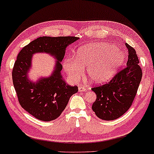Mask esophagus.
<instances>
[{
    "instance_id": "1",
    "label": "esophagus",
    "mask_w": 154,
    "mask_h": 154,
    "mask_svg": "<svg viewBox=\"0 0 154 154\" xmlns=\"http://www.w3.org/2000/svg\"><path fill=\"white\" fill-rule=\"evenodd\" d=\"M87 90L86 89V87H84V86H80L79 87V91H81V92H83V91H86Z\"/></svg>"
}]
</instances>
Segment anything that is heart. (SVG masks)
I'll return each mask as SVG.
<instances>
[{"label": "heart", "instance_id": "obj_1", "mask_svg": "<svg viewBox=\"0 0 154 154\" xmlns=\"http://www.w3.org/2000/svg\"><path fill=\"white\" fill-rule=\"evenodd\" d=\"M76 60L66 58L63 68L71 79L77 80L87 68L88 77L94 82L105 81L115 73L124 60V54L115 45L97 43L81 47Z\"/></svg>", "mask_w": 154, "mask_h": 154}]
</instances>
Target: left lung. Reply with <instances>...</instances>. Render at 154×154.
<instances>
[{
	"label": "left lung",
	"instance_id": "1",
	"mask_svg": "<svg viewBox=\"0 0 154 154\" xmlns=\"http://www.w3.org/2000/svg\"><path fill=\"white\" fill-rule=\"evenodd\" d=\"M126 45L128 50L126 66L109 82L91 88L96 94L92 109L102 120H114L124 114L132 105L141 81L142 70L135 49L127 43Z\"/></svg>",
	"mask_w": 154,
	"mask_h": 154
}]
</instances>
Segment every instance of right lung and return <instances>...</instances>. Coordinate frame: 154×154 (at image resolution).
Instances as JSON below:
<instances>
[{
	"instance_id": "obj_1",
	"label": "right lung",
	"mask_w": 154,
	"mask_h": 154,
	"mask_svg": "<svg viewBox=\"0 0 154 154\" xmlns=\"http://www.w3.org/2000/svg\"><path fill=\"white\" fill-rule=\"evenodd\" d=\"M79 39L75 36L38 38L21 49L13 68V83L21 107L37 119L55 120L63 111L72 95L78 92V86L68 85L60 74L61 60L68 45ZM45 52L56 56V70L49 78L37 84L27 79L32 55Z\"/></svg>"
}]
</instances>
